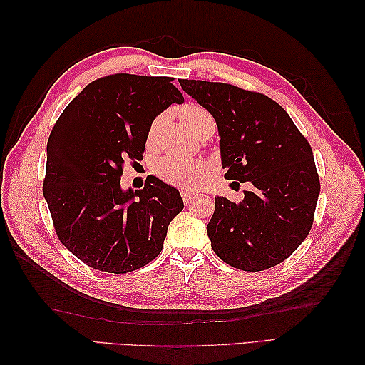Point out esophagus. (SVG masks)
Here are the masks:
<instances>
[{
	"label": "esophagus",
	"instance_id": "1",
	"mask_svg": "<svg viewBox=\"0 0 365 365\" xmlns=\"http://www.w3.org/2000/svg\"><path fill=\"white\" fill-rule=\"evenodd\" d=\"M180 195H182V197H183V202L188 205V204H191V200L197 196V192H196V191H191V190H188V188H183V190L180 191Z\"/></svg>",
	"mask_w": 365,
	"mask_h": 365
}]
</instances>
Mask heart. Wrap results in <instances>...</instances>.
I'll list each match as a JSON object with an SVG mask.
<instances>
[{
    "instance_id": "heart-1",
    "label": "heart",
    "mask_w": 365,
    "mask_h": 365,
    "mask_svg": "<svg viewBox=\"0 0 365 365\" xmlns=\"http://www.w3.org/2000/svg\"><path fill=\"white\" fill-rule=\"evenodd\" d=\"M180 119L185 123V127L191 130L192 133H196V131L202 125H205L207 122L213 120L210 113L199 105L183 106L180 111ZM161 122V115L152 122L149 130V141H153V139L157 138ZM155 173H157L161 180H165L170 185H175V187L195 188L199 183H202L205 178L207 166L202 161L183 160L174 157V155H168V157H163L157 161V165H155Z\"/></svg>"
}]
</instances>
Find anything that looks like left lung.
Listing matches in <instances>:
<instances>
[{"label": "left lung", "mask_w": 365, "mask_h": 365, "mask_svg": "<svg viewBox=\"0 0 365 365\" xmlns=\"http://www.w3.org/2000/svg\"><path fill=\"white\" fill-rule=\"evenodd\" d=\"M213 115L227 180L251 182L242 202L215 197L207 234L215 254L243 271L289 259L312 227L320 180L312 149L274 100L232 84L180 80Z\"/></svg>", "instance_id": "8db88e82"}]
</instances>
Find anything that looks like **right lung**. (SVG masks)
<instances>
[{
	"instance_id": "right-lung-1",
	"label": "right lung",
	"mask_w": 365,
	"mask_h": 365,
	"mask_svg": "<svg viewBox=\"0 0 365 365\" xmlns=\"http://www.w3.org/2000/svg\"><path fill=\"white\" fill-rule=\"evenodd\" d=\"M170 81L128 73L98 78L51 130L43 197L61 243L91 268L115 274L143 268L183 210L178 190L155 175L141 190L120 187L122 168L143 155L155 118L183 103Z\"/></svg>"
}]
</instances>
